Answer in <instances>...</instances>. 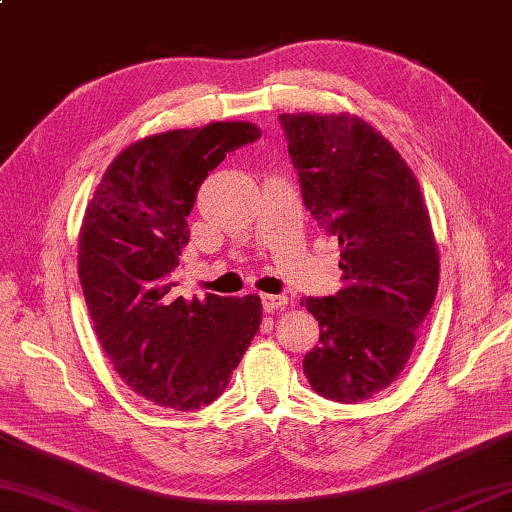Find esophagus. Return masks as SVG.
Listing matches in <instances>:
<instances>
[{"label":"esophagus","instance_id":"1","mask_svg":"<svg viewBox=\"0 0 512 512\" xmlns=\"http://www.w3.org/2000/svg\"><path fill=\"white\" fill-rule=\"evenodd\" d=\"M286 303H288V297H284V295H262L264 312H273V310L284 308Z\"/></svg>","mask_w":512,"mask_h":512}]
</instances>
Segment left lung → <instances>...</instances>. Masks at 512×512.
Segmentation results:
<instances>
[{
	"label": "left lung",
	"mask_w": 512,
	"mask_h": 512,
	"mask_svg": "<svg viewBox=\"0 0 512 512\" xmlns=\"http://www.w3.org/2000/svg\"><path fill=\"white\" fill-rule=\"evenodd\" d=\"M301 198L341 244L345 288L301 303L319 321L303 374L319 396L361 402L389 387L438 292L440 262L420 184L372 125L281 114Z\"/></svg>",
	"instance_id": "left-lung-1"
}]
</instances>
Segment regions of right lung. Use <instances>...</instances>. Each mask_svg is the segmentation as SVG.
Here are the masks:
<instances>
[{
  "mask_svg": "<svg viewBox=\"0 0 512 512\" xmlns=\"http://www.w3.org/2000/svg\"><path fill=\"white\" fill-rule=\"evenodd\" d=\"M259 136L250 123L149 136L116 156L85 209L79 277L96 336L118 376L160 407L220 398L262 323L257 295H171L200 184Z\"/></svg>",
  "mask_w": 512,
  "mask_h": 512,
  "instance_id": "right-lung-1",
  "label": "right lung"
}]
</instances>
